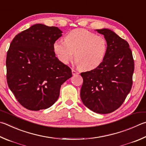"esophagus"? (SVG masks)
<instances>
[{
  "label": "esophagus",
  "mask_w": 146,
  "mask_h": 146,
  "mask_svg": "<svg viewBox=\"0 0 146 146\" xmlns=\"http://www.w3.org/2000/svg\"><path fill=\"white\" fill-rule=\"evenodd\" d=\"M72 74H73V76H75V75H78V74H79V73L77 72V71H75V70H72Z\"/></svg>",
  "instance_id": "1"
}]
</instances>
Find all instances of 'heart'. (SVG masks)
I'll return each mask as SVG.
<instances>
[{"label":"heart","instance_id":"heart-1","mask_svg":"<svg viewBox=\"0 0 146 146\" xmlns=\"http://www.w3.org/2000/svg\"><path fill=\"white\" fill-rule=\"evenodd\" d=\"M53 47L62 63L68 64L74 55L76 64L81 70L91 71L100 66L104 60L107 41L102 35H96L86 29H76L66 34L64 41H55Z\"/></svg>","mask_w":146,"mask_h":146}]
</instances>
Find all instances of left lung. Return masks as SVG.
Wrapping results in <instances>:
<instances>
[{"label": "left lung", "instance_id": "obj_1", "mask_svg": "<svg viewBox=\"0 0 146 146\" xmlns=\"http://www.w3.org/2000/svg\"><path fill=\"white\" fill-rule=\"evenodd\" d=\"M97 32L107 39V52L100 66L80 73V97L90 110L105 114L120 107L130 92L135 65L128 42L109 29Z\"/></svg>", "mask_w": 146, "mask_h": 146}]
</instances>
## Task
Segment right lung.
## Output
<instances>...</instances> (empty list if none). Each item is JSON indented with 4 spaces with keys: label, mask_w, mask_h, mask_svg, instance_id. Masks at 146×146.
I'll list each match as a JSON object with an SVG mask.
<instances>
[{
    "label": "right lung",
    "mask_w": 146,
    "mask_h": 146,
    "mask_svg": "<svg viewBox=\"0 0 146 146\" xmlns=\"http://www.w3.org/2000/svg\"><path fill=\"white\" fill-rule=\"evenodd\" d=\"M56 27L36 24L18 34L6 57L7 85L20 105L37 111L51 107L64 82L72 76L70 67L55 57L54 43L62 36Z\"/></svg>",
    "instance_id": "add662e5"
}]
</instances>
